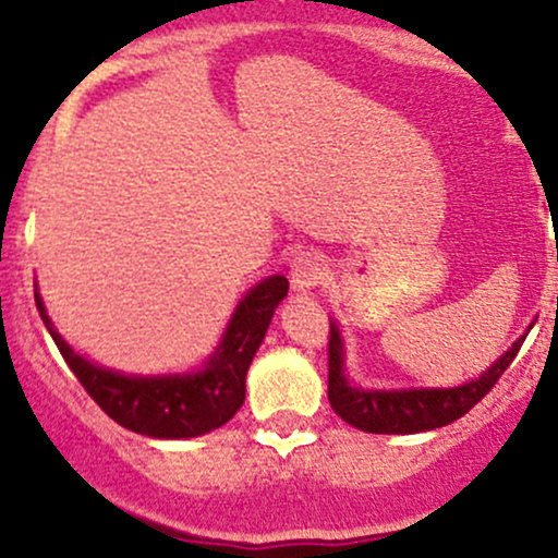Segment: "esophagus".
Wrapping results in <instances>:
<instances>
[{
	"instance_id": "34e87169",
	"label": "esophagus",
	"mask_w": 558,
	"mask_h": 558,
	"mask_svg": "<svg viewBox=\"0 0 558 558\" xmlns=\"http://www.w3.org/2000/svg\"><path fill=\"white\" fill-rule=\"evenodd\" d=\"M326 278V265L317 254L312 251H302L296 259L291 262V286L293 291H310L315 289L320 280Z\"/></svg>"
}]
</instances>
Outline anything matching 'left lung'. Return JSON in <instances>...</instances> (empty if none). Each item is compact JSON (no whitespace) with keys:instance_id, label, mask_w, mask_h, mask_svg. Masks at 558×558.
Here are the masks:
<instances>
[{"instance_id":"1","label":"left lung","mask_w":558,"mask_h":558,"mask_svg":"<svg viewBox=\"0 0 558 558\" xmlns=\"http://www.w3.org/2000/svg\"><path fill=\"white\" fill-rule=\"evenodd\" d=\"M558 256V251H556ZM527 333L517 339L500 360L474 381L452 389H360L349 384L344 373V341L336 323H330L328 339V402L347 424L371 434H418L448 426L466 415L504 371L513 363Z\"/></svg>"}]
</instances>
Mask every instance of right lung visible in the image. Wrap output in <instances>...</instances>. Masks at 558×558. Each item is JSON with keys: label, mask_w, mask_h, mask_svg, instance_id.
<instances>
[{"label": "right lung", "mask_w": 558, "mask_h": 558, "mask_svg": "<svg viewBox=\"0 0 558 558\" xmlns=\"http://www.w3.org/2000/svg\"><path fill=\"white\" fill-rule=\"evenodd\" d=\"M289 293V280L272 275L256 283L232 312L222 341L209 363L177 376H124L89 363L65 344L52 326L45 302L34 293L36 310L73 376L110 418L130 432L156 439H187L225 426L246 400V373L265 339L275 307Z\"/></svg>", "instance_id": "obj_1"}]
</instances>
